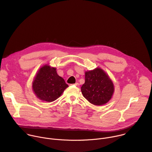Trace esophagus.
Returning <instances> with one entry per match:
<instances>
[{"label": "esophagus", "mask_w": 152, "mask_h": 152, "mask_svg": "<svg viewBox=\"0 0 152 152\" xmlns=\"http://www.w3.org/2000/svg\"><path fill=\"white\" fill-rule=\"evenodd\" d=\"M75 86H77V87H78L79 86H80V85H79V83H75V84H74Z\"/></svg>", "instance_id": "obj_1"}]
</instances>
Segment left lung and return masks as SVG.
<instances>
[{
	"label": "left lung",
	"instance_id": "left-lung-1",
	"mask_svg": "<svg viewBox=\"0 0 152 152\" xmlns=\"http://www.w3.org/2000/svg\"><path fill=\"white\" fill-rule=\"evenodd\" d=\"M84 97L94 105H103L113 96L114 86L109 75L100 67L85 72V82L81 88Z\"/></svg>",
	"mask_w": 152,
	"mask_h": 152
}]
</instances>
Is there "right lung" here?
<instances>
[{
	"instance_id": "right-lung-1",
	"label": "right lung",
	"mask_w": 152,
	"mask_h": 152,
	"mask_svg": "<svg viewBox=\"0 0 152 152\" xmlns=\"http://www.w3.org/2000/svg\"><path fill=\"white\" fill-rule=\"evenodd\" d=\"M68 87L64 80L58 75L56 67L48 64L42 66L32 82V89L41 100L52 102L60 97Z\"/></svg>"
}]
</instances>
